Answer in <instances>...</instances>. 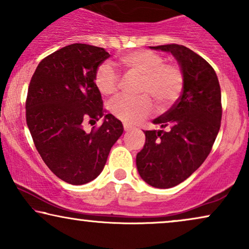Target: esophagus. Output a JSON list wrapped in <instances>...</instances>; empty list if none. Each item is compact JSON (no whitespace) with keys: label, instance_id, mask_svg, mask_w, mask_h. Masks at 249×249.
Segmentation results:
<instances>
[{"label":"esophagus","instance_id":"obj_1","mask_svg":"<svg viewBox=\"0 0 249 249\" xmlns=\"http://www.w3.org/2000/svg\"><path fill=\"white\" fill-rule=\"evenodd\" d=\"M124 128L125 131H129V130H131V129H134V127H132V125L128 124H124Z\"/></svg>","mask_w":249,"mask_h":249}]
</instances>
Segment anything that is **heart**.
Masks as SVG:
<instances>
[{
    "label": "heart",
    "mask_w": 249,
    "mask_h": 249,
    "mask_svg": "<svg viewBox=\"0 0 249 249\" xmlns=\"http://www.w3.org/2000/svg\"><path fill=\"white\" fill-rule=\"evenodd\" d=\"M119 63L129 72L141 76L138 84L139 96H121L110 105L112 114L125 124H137L154 110L164 111L172 107L185 87V74L177 63L164 62V57L148 50L134 51L120 56ZM94 84L102 95L117 93L119 76L111 64L102 63L96 69Z\"/></svg>",
    "instance_id": "obj_1"
}]
</instances>
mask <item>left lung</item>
<instances>
[{
    "label": "left lung",
    "mask_w": 249,
    "mask_h": 249,
    "mask_svg": "<svg viewBox=\"0 0 249 249\" xmlns=\"http://www.w3.org/2000/svg\"><path fill=\"white\" fill-rule=\"evenodd\" d=\"M171 53L185 74L181 96L153 120L161 130H146L145 145L136 156L139 176L155 188H171L193 175L209 156L219 134L221 88L210 63L178 44L149 46Z\"/></svg>",
    "instance_id": "1"
}]
</instances>
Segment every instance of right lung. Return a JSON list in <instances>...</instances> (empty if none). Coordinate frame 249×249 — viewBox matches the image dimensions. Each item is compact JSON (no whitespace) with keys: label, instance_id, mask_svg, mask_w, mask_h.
Returning <instances> with one entry per match:
<instances>
[{"label":"right lung","instance_id":"1","mask_svg":"<svg viewBox=\"0 0 249 249\" xmlns=\"http://www.w3.org/2000/svg\"><path fill=\"white\" fill-rule=\"evenodd\" d=\"M108 56L102 47L71 44L40 61L30 80L26 120L34 144L51 171L71 185L100 176L124 132L120 120L104 115L94 84L96 69ZM102 116L101 127L83 130L85 122Z\"/></svg>","mask_w":249,"mask_h":249}]
</instances>
